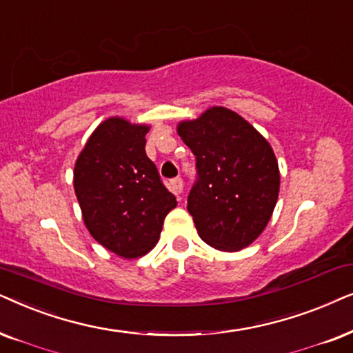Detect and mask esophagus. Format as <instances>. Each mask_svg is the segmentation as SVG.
I'll use <instances>...</instances> for the list:
<instances>
[{"label":"esophagus","mask_w":353,"mask_h":353,"mask_svg":"<svg viewBox=\"0 0 353 353\" xmlns=\"http://www.w3.org/2000/svg\"><path fill=\"white\" fill-rule=\"evenodd\" d=\"M171 189L176 195H181L182 190H184V181L181 177H176V179L171 181Z\"/></svg>","instance_id":"esophagus-1"}]
</instances>
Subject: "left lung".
<instances>
[{
  "mask_svg": "<svg viewBox=\"0 0 353 353\" xmlns=\"http://www.w3.org/2000/svg\"><path fill=\"white\" fill-rule=\"evenodd\" d=\"M177 134L196 158L199 181L187 210L201 241L221 252L248 247L265 231L279 196L281 174L271 145L223 106L181 121Z\"/></svg>",
  "mask_w": 353,
  "mask_h": 353,
  "instance_id": "left-lung-1",
  "label": "left lung"
}]
</instances>
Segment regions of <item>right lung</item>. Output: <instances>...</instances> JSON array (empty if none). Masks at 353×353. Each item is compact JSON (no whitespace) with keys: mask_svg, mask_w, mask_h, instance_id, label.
<instances>
[{"mask_svg":"<svg viewBox=\"0 0 353 353\" xmlns=\"http://www.w3.org/2000/svg\"><path fill=\"white\" fill-rule=\"evenodd\" d=\"M147 124L112 116L88 137L74 166V190L92 237L122 258L157 245L177 201L145 153Z\"/></svg>","mask_w":353,"mask_h":353,"instance_id":"right-lung-1","label":"right lung"}]
</instances>
